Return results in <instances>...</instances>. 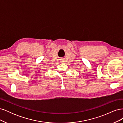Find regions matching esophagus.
<instances>
[{
    "mask_svg": "<svg viewBox=\"0 0 123 123\" xmlns=\"http://www.w3.org/2000/svg\"><path fill=\"white\" fill-rule=\"evenodd\" d=\"M64 62V60H61V62Z\"/></svg>",
    "mask_w": 123,
    "mask_h": 123,
    "instance_id": "34e87169",
    "label": "esophagus"
}]
</instances>
